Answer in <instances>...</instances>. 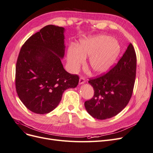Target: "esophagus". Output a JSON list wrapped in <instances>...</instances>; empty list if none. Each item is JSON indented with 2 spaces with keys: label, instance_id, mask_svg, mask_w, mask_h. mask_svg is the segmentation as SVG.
Returning a JSON list of instances; mask_svg holds the SVG:
<instances>
[{
  "label": "esophagus",
  "instance_id": "esophagus-1",
  "mask_svg": "<svg viewBox=\"0 0 153 153\" xmlns=\"http://www.w3.org/2000/svg\"><path fill=\"white\" fill-rule=\"evenodd\" d=\"M85 81H86V80H85V78L81 76V77L80 78V80H79V84H84V83L85 82Z\"/></svg>",
  "mask_w": 153,
  "mask_h": 153
}]
</instances>
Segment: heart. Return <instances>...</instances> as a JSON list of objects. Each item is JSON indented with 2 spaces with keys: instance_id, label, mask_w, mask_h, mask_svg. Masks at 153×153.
Here are the masks:
<instances>
[{
  "instance_id": "heart-1",
  "label": "heart",
  "mask_w": 153,
  "mask_h": 153,
  "mask_svg": "<svg viewBox=\"0 0 153 153\" xmlns=\"http://www.w3.org/2000/svg\"><path fill=\"white\" fill-rule=\"evenodd\" d=\"M120 52L117 41L109 36L101 35L82 39L77 46H71L68 52V62L71 71L75 72L89 56L88 68L94 74L109 70Z\"/></svg>"
}]
</instances>
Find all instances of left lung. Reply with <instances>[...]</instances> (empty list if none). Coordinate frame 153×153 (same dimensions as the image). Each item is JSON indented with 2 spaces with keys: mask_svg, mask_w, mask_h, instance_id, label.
Segmentation results:
<instances>
[{
  "mask_svg": "<svg viewBox=\"0 0 153 153\" xmlns=\"http://www.w3.org/2000/svg\"><path fill=\"white\" fill-rule=\"evenodd\" d=\"M137 56L131 43L117 64L103 75L90 78L94 91L93 98L86 101L87 112L95 119L103 120L117 115L130 100L136 77Z\"/></svg>",
  "mask_w": 153,
  "mask_h": 153,
  "instance_id": "obj_1",
  "label": "left lung"
}]
</instances>
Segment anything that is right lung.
Returning <instances> with one entry per match:
<instances>
[{"label":"right lung","mask_w":153,"mask_h":153,"mask_svg":"<svg viewBox=\"0 0 153 153\" xmlns=\"http://www.w3.org/2000/svg\"><path fill=\"white\" fill-rule=\"evenodd\" d=\"M64 29L48 25L31 36L18 55L15 85L18 97L32 112L45 114L55 108L64 91L76 87L79 76L68 73L64 55Z\"/></svg>","instance_id":"add662e5"}]
</instances>
